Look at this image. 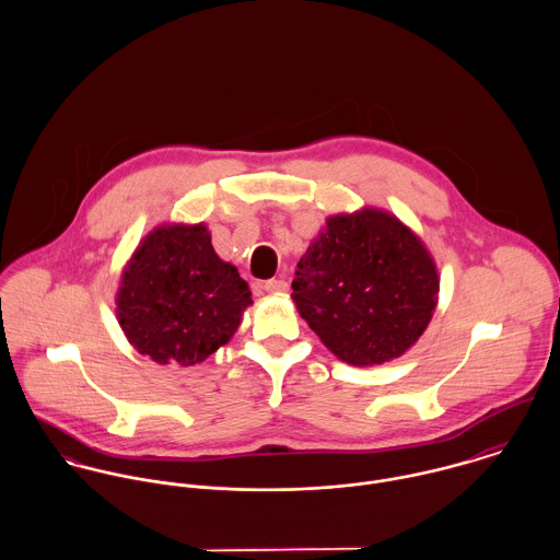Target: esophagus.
<instances>
[{"label":"esophagus","mask_w":560,"mask_h":560,"mask_svg":"<svg viewBox=\"0 0 560 560\" xmlns=\"http://www.w3.org/2000/svg\"><path fill=\"white\" fill-rule=\"evenodd\" d=\"M262 289H265L267 293H287L289 284H287L284 280H280V278H273V280H267V282L262 284Z\"/></svg>","instance_id":"1"}]
</instances>
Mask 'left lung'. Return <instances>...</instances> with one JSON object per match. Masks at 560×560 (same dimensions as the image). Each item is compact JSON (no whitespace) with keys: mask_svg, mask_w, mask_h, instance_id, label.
Here are the masks:
<instances>
[{"mask_svg":"<svg viewBox=\"0 0 560 560\" xmlns=\"http://www.w3.org/2000/svg\"><path fill=\"white\" fill-rule=\"evenodd\" d=\"M440 278L422 241L382 209L327 218L298 262L293 302L320 342L353 366L402 355L427 329Z\"/></svg>","mask_w":560,"mask_h":560,"instance_id":"8db88e82","label":"left lung"}]
</instances>
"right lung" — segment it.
<instances>
[{
    "mask_svg": "<svg viewBox=\"0 0 560 560\" xmlns=\"http://www.w3.org/2000/svg\"><path fill=\"white\" fill-rule=\"evenodd\" d=\"M252 291L205 224H167L140 243L116 295L129 342L158 364L194 366L226 345Z\"/></svg>",
    "mask_w": 560,
    "mask_h": 560,
    "instance_id": "add662e5",
    "label": "right lung"
}]
</instances>
